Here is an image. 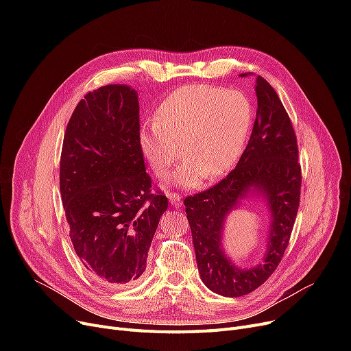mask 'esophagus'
<instances>
[{
    "label": "esophagus",
    "instance_id": "1",
    "mask_svg": "<svg viewBox=\"0 0 351 351\" xmlns=\"http://www.w3.org/2000/svg\"><path fill=\"white\" fill-rule=\"evenodd\" d=\"M168 197H169V202H171L172 206H175V208L182 206V199L178 193H171V195H168Z\"/></svg>",
    "mask_w": 351,
    "mask_h": 351
}]
</instances>
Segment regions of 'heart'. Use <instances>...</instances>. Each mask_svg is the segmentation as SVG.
I'll return each instance as SVG.
<instances>
[{
    "label": "heart",
    "instance_id": "heart-1",
    "mask_svg": "<svg viewBox=\"0 0 351 351\" xmlns=\"http://www.w3.org/2000/svg\"><path fill=\"white\" fill-rule=\"evenodd\" d=\"M253 123V106L239 90L210 85L176 89L158 108L155 122L139 129L143 158L159 178L186 156L172 180L192 189L229 172L241 158Z\"/></svg>",
    "mask_w": 351,
    "mask_h": 351
}]
</instances>
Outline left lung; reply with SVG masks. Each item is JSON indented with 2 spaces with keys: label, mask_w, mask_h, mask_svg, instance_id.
<instances>
[{
  "label": "left lung",
  "mask_w": 351,
  "mask_h": 351,
  "mask_svg": "<svg viewBox=\"0 0 351 351\" xmlns=\"http://www.w3.org/2000/svg\"><path fill=\"white\" fill-rule=\"evenodd\" d=\"M254 90L256 121L236 168L213 188L183 202L200 279L225 298L245 296L270 278L287 249L300 204L302 169L290 118L276 90L261 75L256 77ZM252 195L267 202L271 228L264 262L245 269L228 259L221 239L227 215Z\"/></svg>",
  "instance_id": "obj_1"
}]
</instances>
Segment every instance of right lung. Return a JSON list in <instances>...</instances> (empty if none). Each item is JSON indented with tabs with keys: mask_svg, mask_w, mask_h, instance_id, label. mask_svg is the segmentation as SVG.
Returning a JSON list of instances; mask_svg holds the SVG:
<instances>
[{
	"mask_svg": "<svg viewBox=\"0 0 351 351\" xmlns=\"http://www.w3.org/2000/svg\"><path fill=\"white\" fill-rule=\"evenodd\" d=\"M138 92L101 86L80 101L68 122L60 191L77 256L108 286L125 287L146 269L168 199L151 192L139 147Z\"/></svg>",
	"mask_w": 351,
	"mask_h": 351,
	"instance_id": "right-lung-1",
	"label": "right lung"
}]
</instances>
